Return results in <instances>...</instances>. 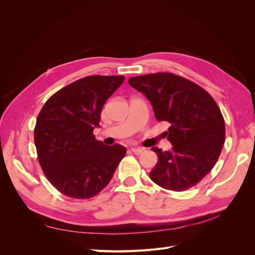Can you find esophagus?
<instances>
[{
    "instance_id": "esophagus-1",
    "label": "esophagus",
    "mask_w": 255,
    "mask_h": 255,
    "mask_svg": "<svg viewBox=\"0 0 255 255\" xmlns=\"http://www.w3.org/2000/svg\"><path fill=\"white\" fill-rule=\"evenodd\" d=\"M132 152L134 154H136V155H140V154H142L143 152V149H140V148H133L132 149Z\"/></svg>"
}]
</instances>
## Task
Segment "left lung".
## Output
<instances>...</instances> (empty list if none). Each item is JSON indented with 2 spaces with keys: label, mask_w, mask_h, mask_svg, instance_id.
Returning <instances> with one entry per match:
<instances>
[{
  "label": "left lung",
  "mask_w": 255,
  "mask_h": 255,
  "mask_svg": "<svg viewBox=\"0 0 255 255\" xmlns=\"http://www.w3.org/2000/svg\"><path fill=\"white\" fill-rule=\"evenodd\" d=\"M128 84L149 99L158 121H167L171 151L152 148L157 163L150 179L168 190L184 191L210 173L226 140L219 106L206 90L173 73L135 76Z\"/></svg>",
  "instance_id": "8db88e82"
}]
</instances>
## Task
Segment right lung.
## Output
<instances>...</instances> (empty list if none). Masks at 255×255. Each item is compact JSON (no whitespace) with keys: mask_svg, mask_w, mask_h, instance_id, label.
<instances>
[{"mask_svg":"<svg viewBox=\"0 0 255 255\" xmlns=\"http://www.w3.org/2000/svg\"><path fill=\"white\" fill-rule=\"evenodd\" d=\"M125 81L122 75H90L55 92L36 120L34 140L39 164L61 194L89 199L101 191L127 149L95 138L103 105Z\"/></svg>","mask_w":255,"mask_h":255,"instance_id":"right-lung-1","label":"right lung"}]
</instances>
